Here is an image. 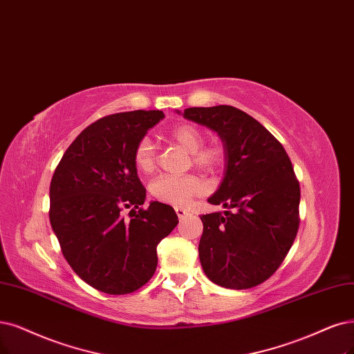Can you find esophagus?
Wrapping results in <instances>:
<instances>
[{
    "label": "esophagus",
    "mask_w": 354,
    "mask_h": 354,
    "mask_svg": "<svg viewBox=\"0 0 354 354\" xmlns=\"http://www.w3.org/2000/svg\"><path fill=\"white\" fill-rule=\"evenodd\" d=\"M175 212H176V214H178V217H179V220H182V218H185V217L188 216V210H185V208H180V207H176V208H175Z\"/></svg>",
    "instance_id": "34e87169"
}]
</instances>
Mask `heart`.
I'll use <instances>...</instances> for the list:
<instances>
[{"instance_id": "b5f03b06", "label": "heart", "mask_w": 354, "mask_h": 354, "mask_svg": "<svg viewBox=\"0 0 354 354\" xmlns=\"http://www.w3.org/2000/svg\"><path fill=\"white\" fill-rule=\"evenodd\" d=\"M170 137L187 151L192 153V162L205 170H214L225 160V151L218 144L203 146L204 136L201 129L191 124H179L170 129ZM134 163L140 172L149 174L156 165V150L150 138H141L134 150ZM204 189L201 180L192 175L174 176L162 175L151 182V195L170 205H185L195 195Z\"/></svg>"}]
</instances>
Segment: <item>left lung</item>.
<instances>
[{"label": "left lung", "mask_w": 354, "mask_h": 354, "mask_svg": "<svg viewBox=\"0 0 354 354\" xmlns=\"http://www.w3.org/2000/svg\"><path fill=\"white\" fill-rule=\"evenodd\" d=\"M182 115L216 131L225 149V176L208 203L227 212L201 216V267L221 287L251 289L276 272L296 238L300 188L292 162L280 141L238 108Z\"/></svg>", "instance_id": "left-lung-1"}]
</instances>
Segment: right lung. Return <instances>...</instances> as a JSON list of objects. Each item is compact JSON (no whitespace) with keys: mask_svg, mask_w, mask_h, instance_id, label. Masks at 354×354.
Wrapping results in <instances>:
<instances>
[{"mask_svg":"<svg viewBox=\"0 0 354 354\" xmlns=\"http://www.w3.org/2000/svg\"><path fill=\"white\" fill-rule=\"evenodd\" d=\"M163 118L162 111L102 118L71 142L52 176V230L77 276L103 293L127 295L146 284L157 245L179 221L167 204L141 208L146 188L134 163L137 142ZM124 207L131 208L129 221Z\"/></svg>","mask_w":354,"mask_h":354,"instance_id":"right-lung-1","label":"right lung"}]
</instances>
